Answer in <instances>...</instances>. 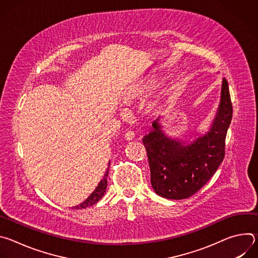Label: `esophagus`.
<instances>
[{"instance_id":"34e87169","label":"esophagus","mask_w":258,"mask_h":258,"mask_svg":"<svg viewBox=\"0 0 258 258\" xmlns=\"http://www.w3.org/2000/svg\"><path fill=\"white\" fill-rule=\"evenodd\" d=\"M124 139L126 141H132L135 139V133L133 131H127L125 134H124Z\"/></svg>"}]
</instances>
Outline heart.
<instances>
[{"label": "heart", "instance_id": "heart-1", "mask_svg": "<svg viewBox=\"0 0 258 258\" xmlns=\"http://www.w3.org/2000/svg\"><path fill=\"white\" fill-rule=\"evenodd\" d=\"M155 85V82L152 80V81H149V82H147L146 83V85L144 86V88H143V90H148V89H151L153 86ZM155 106V103H152L151 105H150V107H154Z\"/></svg>", "mask_w": 258, "mask_h": 258}]
</instances>
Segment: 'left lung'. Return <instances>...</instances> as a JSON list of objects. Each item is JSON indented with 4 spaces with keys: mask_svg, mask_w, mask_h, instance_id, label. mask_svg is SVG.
<instances>
[{
    "mask_svg": "<svg viewBox=\"0 0 258 258\" xmlns=\"http://www.w3.org/2000/svg\"><path fill=\"white\" fill-rule=\"evenodd\" d=\"M233 116L229 84L223 80L222 97L211 128L189 145L166 137L159 124L143 138L151 171V185L163 198L186 199L198 192L217 170L226 154V137Z\"/></svg>",
    "mask_w": 258,
    "mask_h": 258,
    "instance_id": "obj_1",
    "label": "left lung"
}]
</instances>
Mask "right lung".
I'll list each match as a JSON object with an SVG mask.
<instances>
[{
    "mask_svg": "<svg viewBox=\"0 0 258 258\" xmlns=\"http://www.w3.org/2000/svg\"><path fill=\"white\" fill-rule=\"evenodd\" d=\"M109 165H110V163H109ZM108 169H109V167L107 168V170H106V173L104 174V177L101 179V181L99 182V185H98V187L95 189V191L90 195V197L89 198H87L83 203H81L80 205H77L76 207H73V208H76V209H83V208H87V207H89V206H92V205H94V204H96L103 196H104V194H105V192H106V188H107V175H108Z\"/></svg>",
    "mask_w": 258,
    "mask_h": 258,
    "instance_id": "obj_1",
    "label": "right lung"
}]
</instances>
